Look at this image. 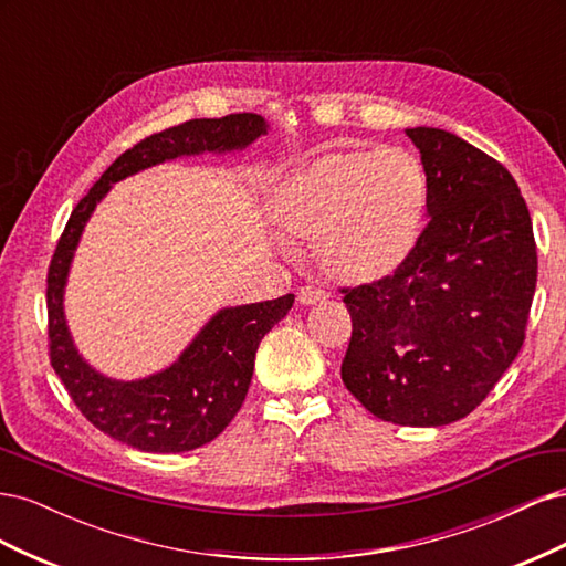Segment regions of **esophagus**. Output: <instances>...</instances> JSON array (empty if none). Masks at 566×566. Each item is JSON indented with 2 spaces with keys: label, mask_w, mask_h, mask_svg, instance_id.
I'll use <instances>...</instances> for the list:
<instances>
[{
  "label": "esophagus",
  "mask_w": 566,
  "mask_h": 566,
  "mask_svg": "<svg viewBox=\"0 0 566 566\" xmlns=\"http://www.w3.org/2000/svg\"><path fill=\"white\" fill-rule=\"evenodd\" d=\"M328 300V293H325L323 287H316V285H304L297 290V302L304 304V306H312V304H318V302H325Z\"/></svg>",
  "instance_id": "esophagus-1"
}]
</instances>
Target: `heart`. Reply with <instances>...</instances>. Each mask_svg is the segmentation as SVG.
Returning <instances> with one entry per match:
<instances>
[{"label": "heart", "instance_id": "b5f03b06", "mask_svg": "<svg viewBox=\"0 0 566 566\" xmlns=\"http://www.w3.org/2000/svg\"><path fill=\"white\" fill-rule=\"evenodd\" d=\"M430 200L422 163L403 148L328 153L290 177L279 191L281 224L318 238L331 276L373 283L413 254Z\"/></svg>", "mask_w": 566, "mask_h": 566}]
</instances>
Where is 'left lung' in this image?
<instances>
[{
  "label": "left lung",
  "mask_w": 566,
  "mask_h": 566,
  "mask_svg": "<svg viewBox=\"0 0 566 566\" xmlns=\"http://www.w3.org/2000/svg\"><path fill=\"white\" fill-rule=\"evenodd\" d=\"M406 136L430 179V224L391 276L347 290L342 382L375 418L441 427L472 413L517 358L538 260L499 160L447 129Z\"/></svg>",
  "instance_id": "left-lung-1"
}]
</instances>
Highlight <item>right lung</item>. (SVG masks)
I'll list each match as a JSON object with an SVG mask.
<instances>
[{"label":"right lung","instance_id":"obj_1","mask_svg":"<svg viewBox=\"0 0 566 566\" xmlns=\"http://www.w3.org/2000/svg\"><path fill=\"white\" fill-rule=\"evenodd\" d=\"M269 132L266 119L235 113L219 119H188L125 150L92 186L67 219L46 276L49 354L71 399L96 430L146 453H184L210 443L241 410L262 337L295 295L224 306L188 342L177 361L136 380H115L96 370L75 347L65 321V285L75 250L96 205L113 184L179 158L241 153Z\"/></svg>","mask_w":566,"mask_h":566}]
</instances>
